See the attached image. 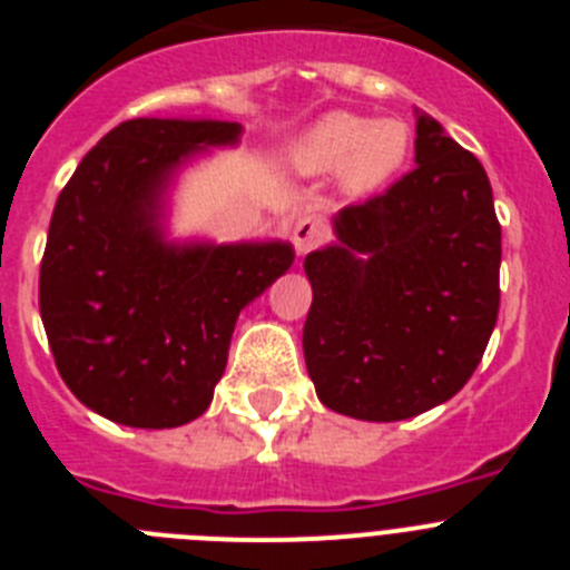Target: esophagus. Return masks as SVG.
Returning <instances> with one entry per match:
<instances>
[{"label": "esophagus", "instance_id": "1", "mask_svg": "<svg viewBox=\"0 0 570 570\" xmlns=\"http://www.w3.org/2000/svg\"><path fill=\"white\" fill-rule=\"evenodd\" d=\"M325 236H328V228H325V223H322L320 216H314V214L299 216V219L294 223V230H291V239H294V245L299 254H308V250H314L316 245H322V242H325Z\"/></svg>", "mask_w": 570, "mask_h": 570}]
</instances>
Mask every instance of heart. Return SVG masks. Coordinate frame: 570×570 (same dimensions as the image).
I'll list each match as a JSON object with an SVG mask.
<instances>
[{"instance_id": "obj_1", "label": "heart", "mask_w": 570, "mask_h": 570, "mask_svg": "<svg viewBox=\"0 0 570 570\" xmlns=\"http://www.w3.org/2000/svg\"><path fill=\"white\" fill-rule=\"evenodd\" d=\"M411 134L400 119H374L334 110L291 142V165L299 174L340 170L351 194H367L385 185L407 159Z\"/></svg>"}]
</instances>
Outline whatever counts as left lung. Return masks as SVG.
I'll return each instance as SVG.
<instances>
[{
  "instance_id": "left-lung-1",
  "label": "left lung",
  "mask_w": 570,
  "mask_h": 570,
  "mask_svg": "<svg viewBox=\"0 0 570 570\" xmlns=\"http://www.w3.org/2000/svg\"><path fill=\"white\" fill-rule=\"evenodd\" d=\"M336 234L342 245L305 259L314 302L302 347L316 396L367 422L451 400L500 314L502 228L480 159L422 114L416 168L342 208Z\"/></svg>"
}]
</instances>
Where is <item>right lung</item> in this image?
I'll use <instances>...</instances> for the list:
<instances>
[{
	"label": "right lung",
	"instance_id": "1",
	"mask_svg": "<svg viewBox=\"0 0 570 570\" xmlns=\"http://www.w3.org/2000/svg\"><path fill=\"white\" fill-rule=\"evenodd\" d=\"M236 136V122L128 119L59 194L39 314L65 385L119 425L176 428L205 414L236 316L294 262L279 242L170 248L156 234L170 170Z\"/></svg>",
	"mask_w": 570,
	"mask_h": 570
}]
</instances>
